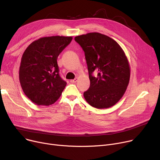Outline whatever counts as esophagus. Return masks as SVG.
I'll return each instance as SVG.
<instances>
[{
	"mask_svg": "<svg viewBox=\"0 0 160 160\" xmlns=\"http://www.w3.org/2000/svg\"><path fill=\"white\" fill-rule=\"evenodd\" d=\"M78 81V78H74V79H73V80H70V82H71V83H75V82H77Z\"/></svg>",
	"mask_w": 160,
	"mask_h": 160,
	"instance_id": "34e87169",
	"label": "esophagus"
}]
</instances>
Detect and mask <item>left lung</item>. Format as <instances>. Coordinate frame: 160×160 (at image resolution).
Here are the masks:
<instances>
[{
  "label": "left lung",
  "instance_id": "1",
  "mask_svg": "<svg viewBox=\"0 0 160 160\" xmlns=\"http://www.w3.org/2000/svg\"><path fill=\"white\" fill-rule=\"evenodd\" d=\"M85 52L90 87L83 93L88 103L98 109L108 108L124 95L130 78V67L124 50L112 38L98 32L75 37ZM95 71V78L92 74Z\"/></svg>",
  "mask_w": 160,
  "mask_h": 160
}]
</instances>
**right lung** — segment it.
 Wrapping results in <instances>:
<instances>
[{"label":"right lung","instance_id":"1","mask_svg":"<svg viewBox=\"0 0 160 160\" xmlns=\"http://www.w3.org/2000/svg\"><path fill=\"white\" fill-rule=\"evenodd\" d=\"M72 39L71 36L41 38L24 50L19 82L25 95L34 104L49 106L60 97L67 83L59 75L57 59Z\"/></svg>","mask_w":160,"mask_h":160}]
</instances>
